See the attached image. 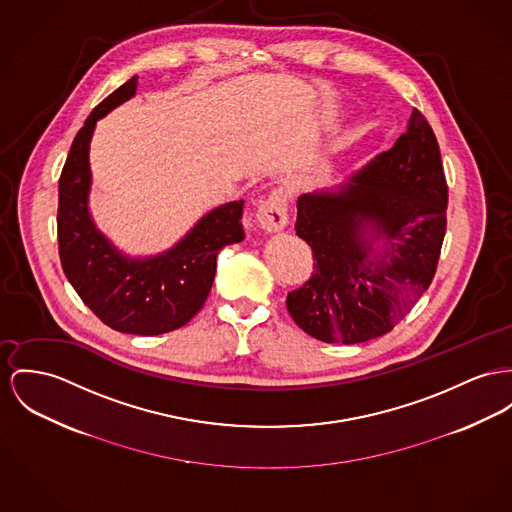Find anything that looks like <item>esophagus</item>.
<instances>
[{
  "label": "esophagus",
  "instance_id": "esophagus-1",
  "mask_svg": "<svg viewBox=\"0 0 512 512\" xmlns=\"http://www.w3.org/2000/svg\"><path fill=\"white\" fill-rule=\"evenodd\" d=\"M258 221L266 231H281L287 221V194L283 188H275L258 207Z\"/></svg>",
  "mask_w": 512,
  "mask_h": 512
}]
</instances>
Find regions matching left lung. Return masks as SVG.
<instances>
[{"label":"left lung","instance_id":"1","mask_svg":"<svg viewBox=\"0 0 512 512\" xmlns=\"http://www.w3.org/2000/svg\"><path fill=\"white\" fill-rule=\"evenodd\" d=\"M448 186L441 149L415 108L406 134L338 194H305L295 231L312 248V273L287 293L308 336L361 343L390 332L431 285L446 233ZM389 248L371 263L370 241Z\"/></svg>","mask_w":512,"mask_h":512}]
</instances>
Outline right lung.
Returning <instances> with one entry per match:
<instances>
[{
  "instance_id": "right-lung-1",
  "label": "right lung",
  "mask_w": 512,
  "mask_h": 512,
  "mask_svg": "<svg viewBox=\"0 0 512 512\" xmlns=\"http://www.w3.org/2000/svg\"><path fill=\"white\" fill-rule=\"evenodd\" d=\"M134 93L136 77L93 108L71 143L58 186V250L69 283L106 326L159 336L182 328L204 307L219 250L244 239V202L217 207L163 256L143 262L120 256L89 219V141L97 120Z\"/></svg>"
}]
</instances>
